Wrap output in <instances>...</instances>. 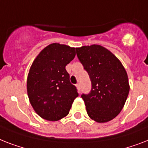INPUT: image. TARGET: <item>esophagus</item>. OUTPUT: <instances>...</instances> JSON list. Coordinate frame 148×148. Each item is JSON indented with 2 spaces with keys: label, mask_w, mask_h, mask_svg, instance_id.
Here are the masks:
<instances>
[{
  "label": "esophagus",
  "mask_w": 148,
  "mask_h": 148,
  "mask_svg": "<svg viewBox=\"0 0 148 148\" xmlns=\"http://www.w3.org/2000/svg\"><path fill=\"white\" fill-rule=\"evenodd\" d=\"M76 86H77V88L78 91H79V93H80V84H77L76 85Z\"/></svg>",
  "instance_id": "obj_1"
}]
</instances>
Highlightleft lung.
Instances as JSON below:
<instances>
[{
    "mask_svg": "<svg viewBox=\"0 0 148 148\" xmlns=\"http://www.w3.org/2000/svg\"><path fill=\"white\" fill-rule=\"evenodd\" d=\"M76 50L92 83L90 93L81 95L89 117L99 123L109 122L120 113L128 97L127 72L116 55L102 45H85Z\"/></svg>",
    "mask_w": 148,
    "mask_h": 148,
    "instance_id": "obj_1",
    "label": "left lung"
}]
</instances>
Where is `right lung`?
<instances>
[{"label": "right lung", "mask_w": 148, "mask_h": 148, "mask_svg": "<svg viewBox=\"0 0 148 148\" xmlns=\"http://www.w3.org/2000/svg\"><path fill=\"white\" fill-rule=\"evenodd\" d=\"M75 55V48L52 43L32 62L27 77V94L35 112L44 119L58 121L65 117L78 97L65 69Z\"/></svg>", "instance_id": "add662e5"}]
</instances>
